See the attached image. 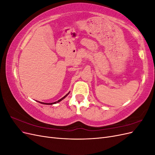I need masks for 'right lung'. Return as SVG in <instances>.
Returning a JSON list of instances; mask_svg holds the SVG:
<instances>
[{"label": "right lung", "mask_w": 155, "mask_h": 155, "mask_svg": "<svg viewBox=\"0 0 155 155\" xmlns=\"http://www.w3.org/2000/svg\"><path fill=\"white\" fill-rule=\"evenodd\" d=\"M68 94H69V92L67 94V95H65L63 97H62L61 98V99H60L59 100H58V101H55V102H54V103H50V104H47V103H43V102H40L39 101V103H40V104H45V105H52V104H57V103H58V102H59V101H61L62 100H63L64 99V97H66L67 96V95Z\"/></svg>", "instance_id": "1"}]
</instances>
